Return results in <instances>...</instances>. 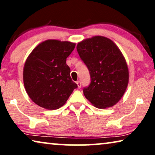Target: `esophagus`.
I'll list each match as a JSON object with an SVG mask.
<instances>
[{"label":"esophagus","mask_w":155,"mask_h":155,"mask_svg":"<svg viewBox=\"0 0 155 155\" xmlns=\"http://www.w3.org/2000/svg\"><path fill=\"white\" fill-rule=\"evenodd\" d=\"M76 84H77L78 88L81 87V82H80V81H77L76 82Z\"/></svg>","instance_id":"esophagus-1"}]
</instances>
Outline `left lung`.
Segmentation results:
<instances>
[{
	"mask_svg": "<svg viewBox=\"0 0 155 155\" xmlns=\"http://www.w3.org/2000/svg\"><path fill=\"white\" fill-rule=\"evenodd\" d=\"M77 51L90 73L91 83L83 90L86 99L99 109L116 104L129 80L128 65L117 45L109 38L94 36L79 42Z\"/></svg>",
	"mask_w": 155,
	"mask_h": 155,
	"instance_id": "8db88e82",
	"label": "left lung"
}]
</instances>
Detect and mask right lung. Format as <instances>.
Here are the masks:
<instances>
[{"label":"right lung","mask_w":155,"mask_h":155,"mask_svg":"<svg viewBox=\"0 0 155 155\" xmlns=\"http://www.w3.org/2000/svg\"><path fill=\"white\" fill-rule=\"evenodd\" d=\"M75 43L57 39L46 40L36 46L25 63L23 82L31 100L48 110L63 107L78 87L72 80L66 58Z\"/></svg>","instance_id":"add662e5"}]
</instances>
